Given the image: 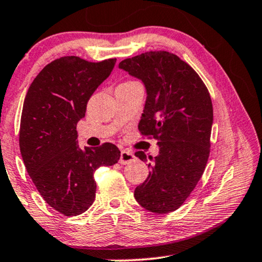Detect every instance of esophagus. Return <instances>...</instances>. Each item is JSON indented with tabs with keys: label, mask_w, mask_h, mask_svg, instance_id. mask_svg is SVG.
Wrapping results in <instances>:
<instances>
[{
	"label": "esophagus",
	"mask_w": 262,
	"mask_h": 262,
	"mask_svg": "<svg viewBox=\"0 0 262 262\" xmlns=\"http://www.w3.org/2000/svg\"><path fill=\"white\" fill-rule=\"evenodd\" d=\"M134 160V154H133L132 152H129V150H122L121 152V157H120V164L122 165H126V164H129L130 161Z\"/></svg>",
	"instance_id": "obj_1"
}]
</instances>
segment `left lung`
<instances>
[{"instance_id":"left-lung-1","label":"left lung","mask_w":262,"mask_h":262,"mask_svg":"<svg viewBox=\"0 0 262 262\" xmlns=\"http://www.w3.org/2000/svg\"><path fill=\"white\" fill-rule=\"evenodd\" d=\"M119 68L145 85L139 130L159 146V154L148 157L150 172L134 197L150 212H172L192 192L208 161L213 121L210 94L189 64L166 51L124 59ZM135 156L147 161L142 150Z\"/></svg>"}]
</instances>
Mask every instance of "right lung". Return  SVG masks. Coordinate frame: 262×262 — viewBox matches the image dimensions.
Listing matches in <instances>:
<instances>
[{"mask_svg": "<svg viewBox=\"0 0 262 262\" xmlns=\"http://www.w3.org/2000/svg\"><path fill=\"white\" fill-rule=\"evenodd\" d=\"M115 62L61 57L40 71L26 95L19 138L22 159L46 203L65 216L90 208L96 196L95 171L120 159L119 148L110 142L80 149L76 130L88 101Z\"/></svg>", "mask_w": 262, "mask_h": 262, "instance_id": "add662e5", "label": "right lung"}]
</instances>
